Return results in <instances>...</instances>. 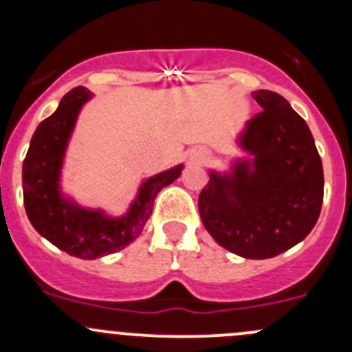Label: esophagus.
Listing matches in <instances>:
<instances>
[{
    "label": "esophagus",
    "instance_id": "34e87169",
    "mask_svg": "<svg viewBox=\"0 0 352 352\" xmlns=\"http://www.w3.org/2000/svg\"><path fill=\"white\" fill-rule=\"evenodd\" d=\"M206 156H208V153H206V151H201V153L196 155V158L197 160H206Z\"/></svg>",
    "mask_w": 352,
    "mask_h": 352
}]
</instances>
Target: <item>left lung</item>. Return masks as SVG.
Listing matches in <instances>:
<instances>
[{
  "mask_svg": "<svg viewBox=\"0 0 352 352\" xmlns=\"http://www.w3.org/2000/svg\"><path fill=\"white\" fill-rule=\"evenodd\" d=\"M262 112L236 138L245 156L208 170L199 214L209 235L245 258H271L314 230L324 201V168L307 122L285 97L254 91Z\"/></svg>",
  "mask_w": 352,
  "mask_h": 352,
  "instance_id": "1",
  "label": "left lung"
}]
</instances>
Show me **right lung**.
I'll return each instance as SVG.
<instances>
[{"label": "right lung", "instance_id": "1", "mask_svg": "<svg viewBox=\"0 0 352 352\" xmlns=\"http://www.w3.org/2000/svg\"><path fill=\"white\" fill-rule=\"evenodd\" d=\"M91 97L85 87L67 91L56 112L35 129L22 168L23 204L32 226L52 245L80 258L104 257L134 242L150 219L156 194L184 170L180 163L144 179L120 216L74 201L63 190V166L78 117Z\"/></svg>", "mask_w": 352, "mask_h": 352}]
</instances>
